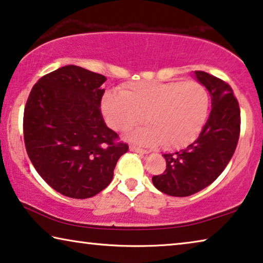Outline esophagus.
Masks as SVG:
<instances>
[{
	"label": "esophagus",
	"mask_w": 263,
	"mask_h": 263,
	"mask_svg": "<svg viewBox=\"0 0 263 263\" xmlns=\"http://www.w3.org/2000/svg\"><path fill=\"white\" fill-rule=\"evenodd\" d=\"M130 151L137 152V154H140V155H147L148 154V151L143 150V148H139V147H137V146H130Z\"/></svg>",
	"instance_id": "obj_1"
}]
</instances>
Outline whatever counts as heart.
<instances>
[{
	"label": "heart",
	"mask_w": 263,
	"mask_h": 263,
	"mask_svg": "<svg viewBox=\"0 0 263 263\" xmlns=\"http://www.w3.org/2000/svg\"><path fill=\"white\" fill-rule=\"evenodd\" d=\"M107 92L101 109L108 126L127 131L144 120L147 126L127 135L144 146L163 144L169 150L185 147L197 138L209 108L206 89L196 81H136Z\"/></svg>",
	"instance_id": "b5f03b06"
}]
</instances>
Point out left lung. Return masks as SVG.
Wrapping results in <instances>:
<instances>
[{"instance_id": "1", "label": "left lung", "mask_w": 263, "mask_h": 263, "mask_svg": "<svg viewBox=\"0 0 263 263\" xmlns=\"http://www.w3.org/2000/svg\"><path fill=\"white\" fill-rule=\"evenodd\" d=\"M195 78L210 93L209 118L193 144L163 155L166 169L152 177L157 189L175 197H186L210 185L228 165L240 137V106L232 87L202 70H196Z\"/></svg>"}]
</instances>
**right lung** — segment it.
<instances>
[{"label":"right lung","mask_w":263,"mask_h":263,"mask_svg":"<svg viewBox=\"0 0 263 263\" xmlns=\"http://www.w3.org/2000/svg\"><path fill=\"white\" fill-rule=\"evenodd\" d=\"M106 78L68 65L42 77L23 115L26 150L49 186L70 198H89L113 178L128 151L105 124L100 111Z\"/></svg>","instance_id":"1"}]
</instances>
